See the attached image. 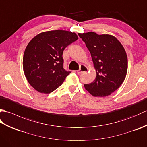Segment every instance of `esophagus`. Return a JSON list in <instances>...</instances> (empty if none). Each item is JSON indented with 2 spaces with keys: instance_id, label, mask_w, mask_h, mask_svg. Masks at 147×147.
I'll return each mask as SVG.
<instances>
[{
  "instance_id": "obj_1",
  "label": "esophagus",
  "mask_w": 147,
  "mask_h": 147,
  "mask_svg": "<svg viewBox=\"0 0 147 147\" xmlns=\"http://www.w3.org/2000/svg\"><path fill=\"white\" fill-rule=\"evenodd\" d=\"M88 71V67L85 65H81L80 67V69L77 71L78 74H82L85 73V72Z\"/></svg>"
}]
</instances>
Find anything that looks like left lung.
Here are the masks:
<instances>
[{
    "label": "left lung",
    "instance_id": "left-lung-1",
    "mask_svg": "<svg viewBox=\"0 0 147 147\" xmlns=\"http://www.w3.org/2000/svg\"><path fill=\"white\" fill-rule=\"evenodd\" d=\"M91 54L96 70L95 80L84 85L94 96H106L115 92L124 82L127 70L125 50L115 37L94 32L79 33Z\"/></svg>",
    "mask_w": 147,
    "mask_h": 147
}]
</instances>
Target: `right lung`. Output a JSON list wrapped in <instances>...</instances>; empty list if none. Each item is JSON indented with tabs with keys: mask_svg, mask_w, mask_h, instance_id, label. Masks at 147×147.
Wrapping results in <instances>:
<instances>
[{
	"mask_svg": "<svg viewBox=\"0 0 147 147\" xmlns=\"http://www.w3.org/2000/svg\"><path fill=\"white\" fill-rule=\"evenodd\" d=\"M78 39L74 33L54 30L37 35L24 52L23 67L28 82L40 93H50L71 73L63 67V51Z\"/></svg>",
	"mask_w": 147,
	"mask_h": 147,
	"instance_id": "1",
	"label": "right lung"
}]
</instances>
